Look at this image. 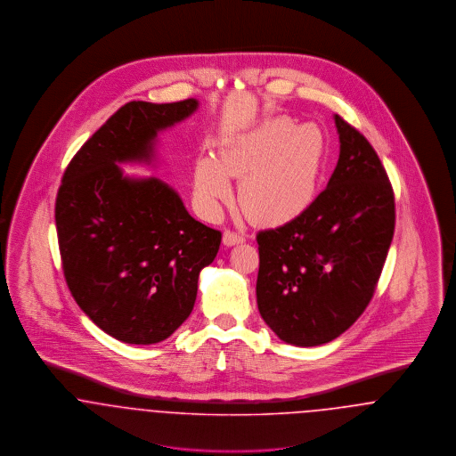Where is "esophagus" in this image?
Masks as SVG:
<instances>
[{
	"mask_svg": "<svg viewBox=\"0 0 456 456\" xmlns=\"http://www.w3.org/2000/svg\"><path fill=\"white\" fill-rule=\"evenodd\" d=\"M222 240H224V244H225V246H234V244H240V242H244V236H242V234H239L236 231L225 229V231H224V236H222Z\"/></svg>",
	"mask_w": 456,
	"mask_h": 456,
	"instance_id": "34e87169",
	"label": "esophagus"
}]
</instances>
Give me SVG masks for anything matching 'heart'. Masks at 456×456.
<instances>
[{
    "mask_svg": "<svg viewBox=\"0 0 456 456\" xmlns=\"http://www.w3.org/2000/svg\"><path fill=\"white\" fill-rule=\"evenodd\" d=\"M326 136L316 125L296 126L289 118L270 119L242 134L220 153L200 159L195 188L210 212L231 198L225 173L242 179L239 203L256 224L283 225L301 217L318 195L326 162Z\"/></svg>",
    "mask_w": 456,
    "mask_h": 456,
    "instance_id": "1",
    "label": "heart"
}]
</instances>
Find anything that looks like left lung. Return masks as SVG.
I'll list each match as a JSON object with an SVG mask.
<instances>
[{
	"instance_id": "left-lung-1",
	"label": "left lung",
	"mask_w": 456,
	"mask_h": 456,
	"mask_svg": "<svg viewBox=\"0 0 456 456\" xmlns=\"http://www.w3.org/2000/svg\"><path fill=\"white\" fill-rule=\"evenodd\" d=\"M340 157L301 217L256 234L261 318L287 344L331 342L370 303L395 232V193L368 138L335 114Z\"/></svg>"
}]
</instances>
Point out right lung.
I'll return each instance as SVG.
<instances>
[{"label": "right lung", "mask_w": 456, "mask_h": 456, "mask_svg": "<svg viewBox=\"0 0 456 456\" xmlns=\"http://www.w3.org/2000/svg\"><path fill=\"white\" fill-rule=\"evenodd\" d=\"M196 106L125 104L73 155L58 190L66 285L95 325L126 344L171 337L193 311L200 270L217 256L220 231L191 217L162 181H131L116 166L149 159L157 131Z\"/></svg>", "instance_id": "add662e5"}]
</instances>
